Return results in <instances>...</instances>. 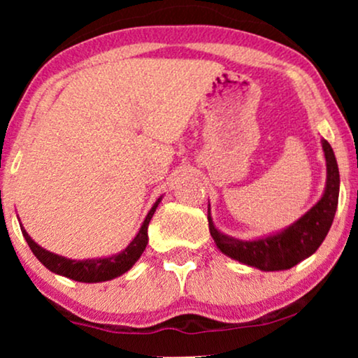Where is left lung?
<instances>
[{"label":"left lung","mask_w":358,"mask_h":358,"mask_svg":"<svg viewBox=\"0 0 358 358\" xmlns=\"http://www.w3.org/2000/svg\"><path fill=\"white\" fill-rule=\"evenodd\" d=\"M321 145L327 169L324 194L315 207H311L301 218H298L295 223L282 231L252 239V241H243V239L218 231L210 217L208 207L210 234L220 251L234 261L266 272L287 271L316 252V249L324 241L334 220L341 184L334 151L326 140H321Z\"/></svg>","instance_id":"8db88e82"}]
</instances>
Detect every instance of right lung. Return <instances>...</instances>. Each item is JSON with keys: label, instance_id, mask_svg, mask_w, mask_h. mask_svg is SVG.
<instances>
[{"label": "right lung", "instance_id": "obj_1", "mask_svg": "<svg viewBox=\"0 0 358 358\" xmlns=\"http://www.w3.org/2000/svg\"><path fill=\"white\" fill-rule=\"evenodd\" d=\"M159 197L156 200L153 207L146 215L143 224H141L140 231L134 238L129 246H127L124 251L119 254H114V256L109 257H99V259H86V261H73V259H66L63 256H58V254H53L47 249L38 246V244L34 241V239L29 236L26 229L21 224V231L26 238L29 248L32 249L34 256H36L38 261H41L43 266H45L48 271L58 273V275L68 277L71 280L76 282H85V283H97V282H106L112 280V278L122 275L127 271H130L134 267V264L138 261L141 254H143L146 244H148V224L150 220L153 218V215L158 208L161 202Z\"/></svg>", "mask_w": 358, "mask_h": 358}]
</instances>
